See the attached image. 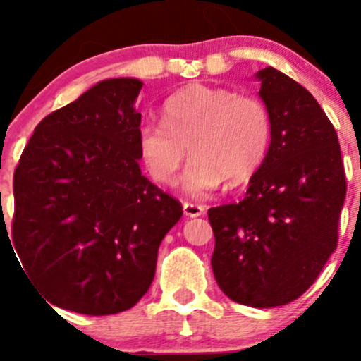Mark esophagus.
Instances as JSON below:
<instances>
[{
	"mask_svg": "<svg viewBox=\"0 0 361 361\" xmlns=\"http://www.w3.org/2000/svg\"><path fill=\"white\" fill-rule=\"evenodd\" d=\"M183 212L186 217H198L205 212L204 205H198V204H190V202H185L183 204Z\"/></svg>",
	"mask_w": 361,
	"mask_h": 361,
	"instance_id": "1",
	"label": "esophagus"
}]
</instances>
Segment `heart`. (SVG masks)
Listing matches in <instances>:
<instances>
[{"label": "heart", "mask_w": 361, "mask_h": 361, "mask_svg": "<svg viewBox=\"0 0 361 361\" xmlns=\"http://www.w3.org/2000/svg\"><path fill=\"white\" fill-rule=\"evenodd\" d=\"M271 117L252 94L200 82L175 91L163 105V122H144L137 130L139 159L156 183L171 186L186 159L190 195H205L229 180L250 181L270 151Z\"/></svg>", "instance_id": "obj_1"}]
</instances>
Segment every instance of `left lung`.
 <instances>
[{"instance_id":"left-lung-1","label":"left lung","mask_w":361,"mask_h":361,"mask_svg":"<svg viewBox=\"0 0 361 361\" xmlns=\"http://www.w3.org/2000/svg\"><path fill=\"white\" fill-rule=\"evenodd\" d=\"M256 78L271 117L270 151L239 204L209 209L210 263L231 300L268 309L299 299L336 250L346 175L316 98L271 66Z\"/></svg>"}]
</instances>
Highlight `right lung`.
I'll use <instances>...</instances> for the list:
<instances>
[{"label":"right lung","mask_w":361,"mask_h":361,"mask_svg":"<svg viewBox=\"0 0 361 361\" xmlns=\"http://www.w3.org/2000/svg\"><path fill=\"white\" fill-rule=\"evenodd\" d=\"M115 78L35 127L13 175L16 255L51 304L86 316L134 307L183 207L140 173L134 102Z\"/></svg>","instance_id":"1"}]
</instances>
